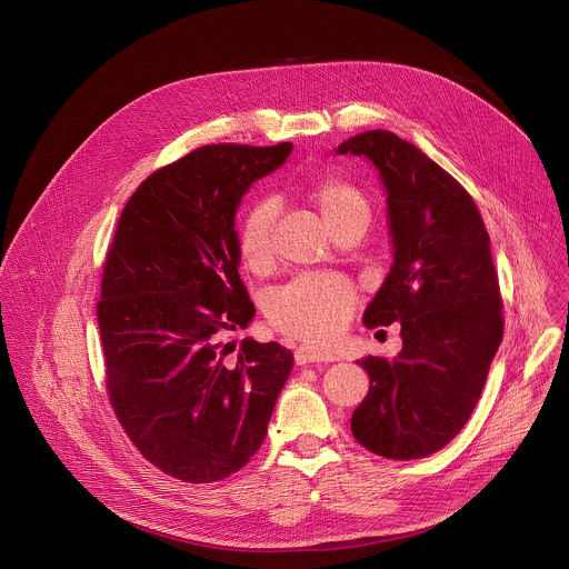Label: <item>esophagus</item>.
<instances>
[{"mask_svg": "<svg viewBox=\"0 0 569 569\" xmlns=\"http://www.w3.org/2000/svg\"><path fill=\"white\" fill-rule=\"evenodd\" d=\"M295 360L297 365H308V362H335L337 360V353L335 351H328V349H321L317 345H301L297 347L295 351Z\"/></svg>", "mask_w": 569, "mask_h": 569, "instance_id": "34e87169", "label": "esophagus"}]
</instances>
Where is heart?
<instances>
[{"label": "heart", "mask_w": 569, "mask_h": 569, "mask_svg": "<svg viewBox=\"0 0 569 569\" xmlns=\"http://www.w3.org/2000/svg\"><path fill=\"white\" fill-rule=\"evenodd\" d=\"M323 220L337 227L356 211H367L362 193L341 180H326L312 193ZM277 204L259 202L246 218L239 234L241 259L250 268H261L272 254V228ZM356 310L353 288L335 274H303L279 288L270 297L272 323L299 339L315 342L335 341Z\"/></svg>", "instance_id": "1"}]
</instances>
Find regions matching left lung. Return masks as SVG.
Returning <instances> with one entry per match:
<instances>
[{
    "label": "left lung",
    "mask_w": 569,
    "mask_h": 569,
    "mask_svg": "<svg viewBox=\"0 0 569 569\" xmlns=\"http://www.w3.org/2000/svg\"><path fill=\"white\" fill-rule=\"evenodd\" d=\"M337 153L365 156L380 173L393 263L362 323H400L402 337L393 360H358L369 391L351 433L371 453L420 459L468 422L503 339L490 237L466 189L393 131H362Z\"/></svg>",
    "instance_id": "8db88e82"
}]
</instances>
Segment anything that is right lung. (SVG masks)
Wrapping results in <instances>:
<instances>
[{
    "label": "right lung",
    "mask_w": 569,
    "mask_h": 569,
    "mask_svg": "<svg viewBox=\"0 0 569 569\" xmlns=\"http://www.w3.org/2000/svg\"><path fill=\"white\" fill-rule=\"evenodd\" d=\"M292 144H207L151 173L124 204L97 306L106 385L133 447L167 475L211 483L259 451L295 356L243 339L234 216Z\"/></svg>",
    "instance_id": "obj_1"
}]
</instances>
